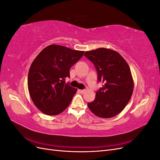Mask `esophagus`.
<instances>
[{
	"instance_id": "obj_1",
	"label": "esophagus",
	"mask_w": 160,
	"mask_h": 160,
	"mask_svg": "<svg viewBox=\"0 0 160 160\" xmlns=\"http://www.w3.org/2000/svg\"><path fill=\"white\" fill-rule=\"evenodd\" d=\"M78 91H79V93H81V94H82V93H84V92L85 91V90H81V89H79Z\"/></svg>"
}]
</instances>
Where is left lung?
I'll use <instances>...</instances> for the list:
<instances>
[{
	"label": "left lung",
	"instance_id": "left-lung-1",
	"mask_svg": "<svg viewBox=\"0 0 160 160\" xmlns=\"http://www.w3.org/2000/svg\"><path fill=\"white\" fill-rule=\"evenodd\" d=\"M84 55L94 64L102 88L88 105L98 117L111 118L119 114L129 101L134 83L129 67L117 51L106 48L87 51Z\"/></svg>",
	"mask_w": 160,
	"mask_h": 160
}]
</instances>
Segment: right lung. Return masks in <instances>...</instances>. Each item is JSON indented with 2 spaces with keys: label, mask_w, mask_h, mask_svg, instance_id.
<instances>
[{
  "label": "right lung",
  "mask_w": 160,
  "mask_h": 160,
  "mask_svg": "<svg viewBox=\"0 0 160 160\" xmlns=\"http://www.w3.org/2000/svg\"><path fill=\"white\" fill-rule=\"evenodd\" d=\"M84 51L58 45L43 49L32 61L28 74V89L33 103L42 113L56 115L65 110L77 91L65 83L71 67Z\"/></svg>",
  "instance_id": "add662e5"
}]
</instances>
